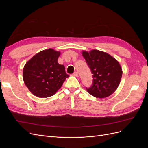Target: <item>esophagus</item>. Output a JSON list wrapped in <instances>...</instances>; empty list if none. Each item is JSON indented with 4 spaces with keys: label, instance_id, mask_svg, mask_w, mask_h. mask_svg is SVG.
Here are the masks:
<instances>
[{
    "label": "esophagus",
    "instance_id": "esophagus-1",
    "mask_svg": "<svg viewBox=\"0 0 148 148\" xmlns=\"http://www.w3.org/2000/svg\"><path fill=\"white\" fill-rule=\"evenodd\" d=\"M73 76H75V77H78V71H75V72L73 73Z\"/></svg>",
    "mask_w": 148,
    "mask_h": 148
}]
</instances>
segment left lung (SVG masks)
Returning <instances> with one entry per match:
<instances>
[{
    "label": "left lung",
    "instance_id": "1",
    "mask_svg": "<svg viewBox=\"0 0 148 148\" xmlns=\"http://www.w3.org/2000/svg\"><path fill=\"white\" fill-rule=\"evenodd\" d=\"M82 54L93 74L90 88H86L91 95L104 98L114 93L119 86L122 69L119 62L108 53L98 50L83 51Z\"/></svg>",
    "mask_w": 148,
    "mask_h": 148
}]
</instances>
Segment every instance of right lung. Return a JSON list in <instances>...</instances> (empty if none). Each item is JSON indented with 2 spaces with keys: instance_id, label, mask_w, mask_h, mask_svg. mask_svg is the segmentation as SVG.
<instances>
[{
  "instance_id": "obj_1",
  "label": "right lung",
  "mask_w": 148,
  "mask_h": 148,
  "mask_svg": "<svg viewBox=\"0 0 148 148\" xmlns=\"http://www.w3.org/2000/svg\"><path fill=\"white\" fill-rule=\"evenodd\" d=\"M60 52L48 49L36 53L26 62L23 78L26 87L38 97H50L59 90L69 75L57 60Z\"/></svg>"
}]
</instances>
